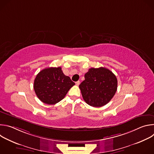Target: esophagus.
Listing matches in <instances>:
<instances>
[{"label": "esophagus", "instance_id": "obj_1", "mask_svg": "<svg viewBox=\"0 0 154 154\" xmlns=\"http://www.w3.org/2000/svg\"><path fill=\"white\" fill-rule=\"evenodd\" d=\"M80 83V81H77V82H75V84H76L77 85H79Z\"/></svg>", "mask_w": 154, "mask_h": 154}]
</instances>
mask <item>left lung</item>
Here are the masks:
<instances>
[{
  "mask_svg": "<svg viewBox=\"0 0 154 154\" xmlns=\"http://www.w3.org/2000/svg\"><path fill=\"white\" fill-rule=\"evenodd\" d=\"M117 87L116 75L103 67L90 68L85 74V80L79 85L83 100L94 107L108 103L115 94Z\"/></svg>",
  "mask_w": 154,
  "mask_h": 154,
  "instance_id": "1",
  "label": "left lung"
}]
</instances>
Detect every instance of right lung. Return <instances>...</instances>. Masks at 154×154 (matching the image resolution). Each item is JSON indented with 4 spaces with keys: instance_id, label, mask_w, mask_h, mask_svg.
I'll use <instances>...</instances> for the list:
<instances>
[{
    "instance_id": "1",
    "label": "right lung",
    "mask_w": 154,
    "mask_h": 154,
    "mask_svg": "<svg viewBox=\"0 0 154 154\" xmlns=\"http://www.w3.org/2000/svg\"><path fill=\"white\" fill-rule=\"evenodd\" d=\"M74 85L69 77L63 74L61 67H51L42 69L37 74L33 88L41 102L54 105L61 101Z\"/></svg>"
}]
</instances>
